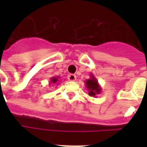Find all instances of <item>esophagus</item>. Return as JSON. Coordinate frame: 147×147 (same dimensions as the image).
<instances>
[{"label":"esophagus","instance_id":"1","mask_svg":"<svg viewBox=\"0 0 147 147\" xmlns=\"http://www.w3.org/2000/svg\"><path fill=\"white\" fill-rule=\"evenodd\" d=\"M67 80H69V81H71V82L76 81V76L74 75V74H70V75L67 76Z\"/></svg>","mask_w":147,"mask_h":147}]
</instances>
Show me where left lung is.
I'll return each mask as SVG.
<instances>
[{"label": "left lung", "instance_id": "1", "mask_svg": "<svg viewBox=\"0 0 147 147\" xmlns=\"http://www.w3.org/2000/svg\"><path fill=\"white\" fill-rule=\"evenodd\" d=\"M90 78L89 80H86L85 81L86 90H88V94L90 97L96 98L98 94H100L102 92V87L99 85L98 81L93 74H90Z\"/></svg>", "mask_w": 147, "mask_h": 147}]
</instances>
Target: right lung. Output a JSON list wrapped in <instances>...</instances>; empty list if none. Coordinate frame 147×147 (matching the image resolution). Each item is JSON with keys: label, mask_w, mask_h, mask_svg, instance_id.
I'll return each mask as SVG.
<instances>
[{"label": "right lung", "mask_w": 147, "mask_h": 147, "mask_svg": "<svg viewBox=\"0 0 147 147\" xmlns=\"http://www.w3.org/2000/svg\"><path fill=\"white\" fill-rule=\"evenodd\" d=\"M59 78L60 77L58 76L52 77L51 80H50V82H49V84H55V83H57L59 81Z\"/></svg>", "instance_id": "add662e5"}]
</instances>
